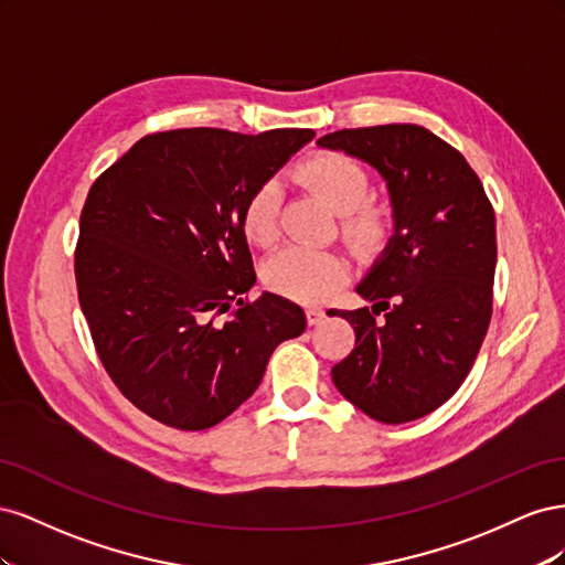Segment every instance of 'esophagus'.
<instances>
[{
	"label": "esophagus",
	"instance_id": "esophagus-1",
	"mask_svg": "<svg viewBox=\"0 0 565 565\" xmlns=\"http://www.w3.org/2000/svg\"><path fill=\"white\" fill-rule=\"evenodd\" d=\"M322 318H324L322 309H316V306H311V309H306V320H309V324H318Z\"/></svg>",
	"mask_w": 565,
	"mask_h": 565
}]
</instances>
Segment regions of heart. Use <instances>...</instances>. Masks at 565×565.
Listing matches in <instances>:
<instances>
[{"mask_svg": "<svg viewBox=\"0 0 565 565\" xmlns=\"http://www.w3.org/2000/svg\"><path fill=\"white\" fill-rule=\"evenodd\" d=\"M299 179L341 216V235L361 256L377 254L391 235V218L374 207L367 169L341 152H322L299 167ZM280 185L266 181L256 185L243 207V231L254 245H270L278 237ZM264 282L287 299L318 303L347 278V262L334 252L299 245L270 254L262 268Z\"/></svg>", "mask_w": 565, "mask_h": 565, "instance_id": "1", "label": "heart"}]
</instances>
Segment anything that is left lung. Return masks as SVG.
<instances>
[{"label":"left lung","instance_id":"obj_1","mask_svg":"<svg viewBox=\"0 0 565 565\" xmlns=\"http://www.w3.org/2000/svg\"><path fill=\"white\" fill-rule=\"evenodd\" d=\"M318 146L377 169L393 207V235L355 285L372 306L328 311L355 332L332 382L372 419H419L467 380L488 332L492 204L461 152L419 125L341 129Z\"/></svg>","mask_w":565,"mask_h":565}]
</instances>
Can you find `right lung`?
I'll list each match as a JSON object with an SVG mask.
<instances>
[{"instance_id": "1", "label": "right lung", "mask_w": 565, "mask_h": 565, "mask_svg": "<svg viewBox=\"0 0 565 565\" xmlns=\"http://www.w3.org/2000/svg\"><path fill=\"white\" fill-rule=\"evenodd\" d=\"M313 136L150 134L92 185L75 252L79 306L110 380L148 417L210 429L252 396L276 347L306 330L303 311L278 295L243 301L256 282L243 207Z\"/></svg>"}]
</instances>
